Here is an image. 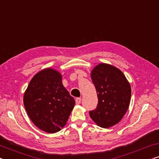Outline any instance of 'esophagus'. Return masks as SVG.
Here are the masks:
<instances>
[{
	"label": "esophagus",
	"mask_w": 159,
	"mask_h": 159,
	"mask_svg": "<svg viewBox=\"0 0 159 159\" xmlns=\"http://www.w3.org/2000/svg\"><path fill=\"white\" fill-rule=\"evenodd\" d=\"M81 101H82L81 98H76V100H75L76 103H77V104H80V103H81Z\"/></svg>",
	"instance_id": "1"
}]
</instances>
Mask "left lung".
<instances>
[{"label": "left lung", "mask_w": 159, "mask_h": 159, "mask_svg": "<svg viewBox=\"0 0 159 159\" xmlns=\"http://www.w3.org/2000/svg\"><path fill=\"white\" fill-rule=\"evenodd\" d=\"M96 88L98 103L90 116L102 128L111 127L121 120L127 112L131 99V86L120 69L113 65L101 63L90 73Z\"/></svg>", "instance_id": "obj_1"}]
</instances>
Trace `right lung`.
I'll return each instance as SVG.
<instances>
[{"label": "right lung", "mask_w": 159, "mask_h": 159, "mask_svg": "<svg viewBox=\"0 0 159 159\" xmlns=\"http://www.w3.org/2000/svg\"><path fill=\"white\" fill-rule=\"evenodd\" d=\"M23 101L34 125L48 133H56L66 125L75 105L63 85L61 74L52 68L43 69L32 78Z\"/></svg>", "instance_id": "1"}]
</instances>
